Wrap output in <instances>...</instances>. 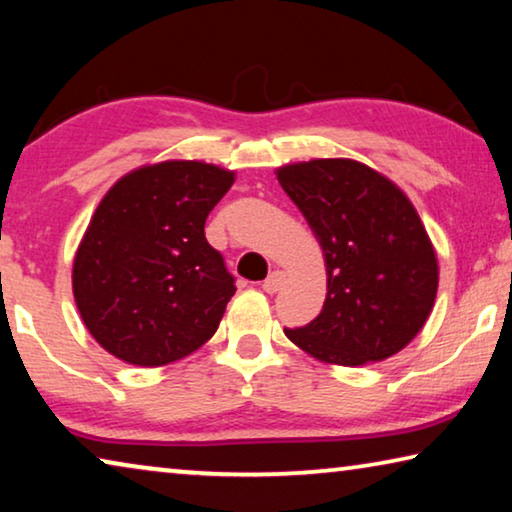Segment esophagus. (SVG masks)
Returning <instances> with one entry per match:
<instances>
[{
	"label": "esophagus",
	"mask_w": 512,
	"mask_h": 512,
	"mask_svg": "<svg viewBox=\"0 0 512 512\" xmlns=\"http://www.w3.org/2000/svg\"><path fill=\"white\" fill-rule=\"evenodd\" d=\"M283 281H286V274H283L281 270H274V272H270V277L263 281V290L270 295L277 293V290H281Z\"/></svg>",
	"instance_id": "obj_1"
}]
</instances>
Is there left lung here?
<instances>
[{
	"label": "left lung",
	"mask_w": 512,
	"mask_h": 512,
	"mask_svg": "<svg viewBox=\"0 0 512 512\" xmlns=\"http://www.w3.org/2000/svg\"><path fill=\"white\" fill-rule=\"evenodd\" d=\"M277 180L322 247L327 297L316 320L283 329L325 364L384 361L421 332L439 265L419 212L380 171L348 157L283 164Z\"/></svg>",
	"instance_id": "8db88e82"
}]
</instances>
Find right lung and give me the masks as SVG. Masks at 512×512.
Segmentation results:
<instances>
[{"mask_svg": "<svg viewBox=\"0 0 512 512\" xmlns=\"http://www.w3.org/2000/svg\"><path fill=\"white\" fill-rule=\"evenodd\" d=\"M233 183L217 164L164 160L102 196L75 251L73 297L109 355L167 366L217 332L235 286L203 226Z\"/></svg>", "mask_w": 512, "mask_h": 512, "instance_id": "obj_1", "label": "right lung"}]
</instances>
